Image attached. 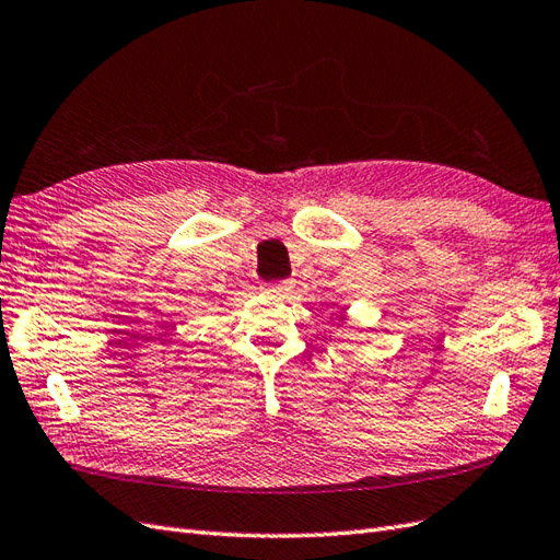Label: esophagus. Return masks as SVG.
I'll use <instances>...</instances> for the list:
<instances>
[{"instance_id": "obj_1", "label": "esophagus", "mask_w": 560, "mask_h": 560, "mask_svg": "<svg viewBox=\"0 0 560 560\" xmlns=\"http://www.w3.org/2000/svg\"><path fill=\"white\" fill-rule=\"evenodd\" d=\"M262 291L269 295H285L293 291V281H271V283H262Z\"/></svg>"}]
</instances>
